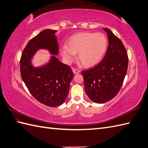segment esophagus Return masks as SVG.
<instances>
[{"mask_svg":"<svg viewBox=\"0 0 148 148\" xmlns=\"http://www.w3.org/2000/svg\"><path fill=\"white\" fill-rule=\"evenodd\" d=\"M73 72L74 74H77L80 73V71L78 69H73Z\"/></svg>","mask_w":148,"mask_h":148,"instance_id":"1","label":"esophagus"}]
</instances>
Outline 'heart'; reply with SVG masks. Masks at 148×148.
I'll return each instance as SVG.
<instances>
[{
    "mask_svg": "<svg viewBox=\"0 0 148 148\" xmlns=\"http://www.w3.org/2000/svg\"><path fill=\"white\" fill-rule=\"evenodd\" d=\"M108 42L103 34L81 32L74 34L67 40L66 46L60 53L67 64H71L78 53L79 60L86 67L97 65L103 57Z\"/></svg>",
    "mask_w": 148,
    "mask_h": 148,
    "instance_id": "b5f03b06",
    "label": "heart"
}]
</instances>
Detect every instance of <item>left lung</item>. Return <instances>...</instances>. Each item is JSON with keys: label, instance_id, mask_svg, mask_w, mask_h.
<instances>
[{"label": "left lung", "instance_id": "obj_1", "mask_svg": "<svg viewBox=\"0 0 148 148\" xmlns=\"http://www.w3.org/2000/svg\"><path fill=\"white\" fill-rule=\"evenodd\" d=\"M108 47L103 60L90 70L82 71L84 90L91 101L104 103L117 95L127 71L128 57L122 41L108 28Z\"/></svg>", "mask_w": 148, "mask_h": 148}]
</instances>
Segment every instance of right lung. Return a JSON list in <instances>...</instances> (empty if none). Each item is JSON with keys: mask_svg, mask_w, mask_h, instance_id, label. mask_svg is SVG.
I'll return each mask as SVG.
<instances>
[{"mask_svg": "<svg viewBox=\"0 0 148 148\" xmlns=\"http://www.w3.org/2000/svg\"><path fill=\"white\" fill-rule=\"evenodd\" d=\"M57 32L50 29L40 32L27 43L20 60L21 75L30 93L38 101L51 107L64 103L73 78L71 67L56 57L58 54ZM40 49L48 51L51 56L46 63L36 67L32 58Z\"/></svg>", "mask_w": 148, "mask_h": 148, "instance_id": "right-lung-1", "label": "right lung"}]
</instances>
